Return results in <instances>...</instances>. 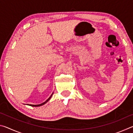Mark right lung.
Instances as JSON below:
<instances>
[{"label": "right lung", "instance_id": "add662e5", "mask_svg": "<svg viewBox=\"0 0 133 133\" xmlns=\"http://www.w3.org/2000/svg\"><path fill=\"white\" fill-rule=\"evenodd\" d=\"M53 93L51 94V95L50 96V97H49L48 100H47L46 102H43V103H42V104H37V105H33V104H27L28 105H30V106H32V107H39V106H41V105H43V104H46V103L48 102H49V100H50V99L51 98V96H52V95H53Z\"/></svg>", "mask_w": 133, "mask_h": 133}]
</instances>
